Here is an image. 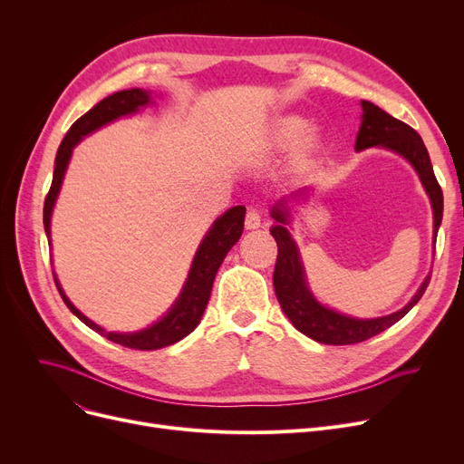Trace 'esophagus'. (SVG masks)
<instances>
[{
  "label": "esophagus",
  "mask_w": 464,
  "mask_h": 464,
  "mask_svg": "<svg viewBox=\"0 0 464 464\" xmlns=\"http://www.w3.org/2000/svg\"><path fill=\"white\" fill-rule=\"evenodd\" d=\"M245 226H246V229H257V227L261 226V216H259V210H256V208H248L246 218H245Z\"/></svg>",
  "instance_id": "1"
}]
</instances>
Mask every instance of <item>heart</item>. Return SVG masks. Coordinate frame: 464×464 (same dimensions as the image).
<instances>
[{"instance_id":"heart-1","label":"heart","mask_w":464,"mask_h":464,"mask_svg":"<svg viewBox=\"0 0 464 464\" xmlns=\"http://www.w3.org/2000/svg\"><path fill=\"white\" fill-rule=\"evenodd\" d=\"M304 130H306V121L304 120L295 118V116L282 118V120H278V124L275 126V140L280 146L291 144V142H295V140H299L303 137Z\"/></svg>"}]
</instances>
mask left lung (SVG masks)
<instances>
[{
    "label": "left lung",
    "instance_id": "8db88e82",
    "mask_svg": "<svg viewBox=\"0 0 464 464\" xmlns=\"http://www.w3.org/2000/svg\"><path fill=\"white\" fill-rule=\"evenodd\" d=\"M361 107H362V116H361V128L355 140V150L359 152L364 149H371V146H382V149L401 154L411 163V167L416 169V173L420 175V180L432 205L434 238H436L438 227L442 224L444 195H442L440 184H438L434 177L432 163L421 137L418 135L416 130H411L408 124H404V121L393 118L392 114H387L385 111H382L378 105L371 102H361ZM304 195H306V188L291 193V199H301ZM287 210H289L287 199L278 201L271 210V216L278 222L271 229V235L275 237L278 245V257L275 265L273 282H275V291L284 314L287 315L289 322L294 324V327L303 334H306L308 338L315 340V343L333 344V346L362 343V340L372 338L382 331H385L387 327L397 324L413 308V304L423 297L430 276L423 280L421 287L416 291V295H413V299L404 308L397 310L395 314L382 315V318L357 320L320 304L314 299L312 291L308 289L299 248L285 227L289 224Z\"/></svg>",
    "mask_w": 464,
    "mask_h": 464
}]
</instances>
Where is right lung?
<instances>
[{
	"label": "right lung",
	"mask_w": 464,
	"mask_h": 464,
	"mask_svg": "<svg viewBox=\"0 0 464 464\" xmlns=\"http://www.w3.org/2000/svg\"><path fill=\"white\" fill-rule=\"evenodd\" d=\"M150 103V92L140 90V88H131V90H121L116 92L109 97H105L103 102L97 103L93 109H90L86 114H82L75 124L71 126L67 135L63 137L58 154H56V163H54V177L51 189L46 193L44 199V208H43V224H44V233L51 240V216L53 208L56 203V198L60 193L62 182L65 169L71 160V152L75 146L81 142L82 137L88 133L100 130L102 126L109 124V121L137 112L140 107ZM245 214L246 208L238 205L229 208L226 214L219 216L214 226L208 229L205 235L201 246L195 252L191 269L188 275V280L182 287V294L177 299V303L170 306V310L163 315L160 322H156L152 327L142 329L137 333H112L105 331L103 327L95 325L92 320H88L86 315L75 308L67 295L63 294V289L54 275L56 287L60 291V295L67 308L77 315V318L86 324L90 329L97 331L109 338L111 343H116L120 346H126L131 350H160L165 346H170L179 343L184 336H188L195 327L199 325L201 315L207 308V303L210 299V291L212 284L216 278V273L219 269V265L226 259L227 252L237 245V240L242 235V229H245Z\"/></svg>",
	"instance_id": "add662e5"
}]
</instances>
